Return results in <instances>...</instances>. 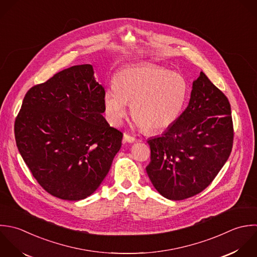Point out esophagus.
Here are the masks:
<instances>
[{"label": "esophagus", "mask_w": 257, "mask_h": 257, "mask_svg": "<svg viewBox=\"0 0 257 257\" xmlns=\"http://www.w3.org/2000/svg\"><path fill=\"white\" fill-rule=\"evenodd\" d=\"M123 138H124V140H125L126 142H129V143H133V142L137 141V139H136L135 137H133V136H131V135L127 134V133H124Z\"/></svg>", "instance_id": "1"}]
</instances>
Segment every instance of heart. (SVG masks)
<instances>
[{
  "label": "heart",
  "mask_w": 257,
  "mask_h": 257,
  "mask_svg": "<svg viewBox=\"0 0 257 257\" xmlns=\"http://www.w3.org/2000/svg\"><path fill=\"white\" fill-rule=\"evenodd\" d=\"M188 96V84L178 73L142 64L119 71L114 85L106 90L104 107L108 120L117 126L127 113L148 132H160L179 118Z\"/></svg>",
  "instance_id": "obj_1"
}]
</instances>
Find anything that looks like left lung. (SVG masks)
<instances>
[{
    "mask_svg": "<svg viewBox=\"0 0 257 257\" xmlns=\"http://www.w3.org/2000/svg\"><path fill=\"white\" fill-rule=\"evenodd\" d=\"M227 97L200 72L189 104L161 136L149 139L147 174L155 189L170 200L203 191L227 161L233 145Z\"/></svg>",
    "mask_w": 257,
    "mask_h": 257,
    "instance_id": "left-lung-1",
    "label": "left lung"
}]
</instances>
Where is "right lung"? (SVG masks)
Listing matches in <instances>:
<instances>
[{
  "instance_id": "right-lung-1",
  "label": "right lung",
  "mask_w": 257,
  "mask_h": 257,
  "mask_svg": "<svg viewBox=\"0 0 257 257\" xmlns=\"http://www.w3.org/2000/svg\"><path fill=\"white\" fill-rule=\"evenodd\" d=\"M104 95L90 64L65 69L25 95L15 121L17 147L51 195L84 199L108 174L123 134L102 115Z\"/></svg>"
}]
</instances>
